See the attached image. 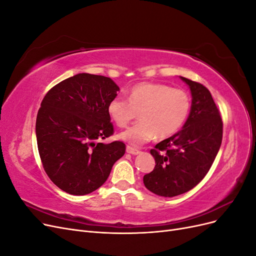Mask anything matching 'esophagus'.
Wrapping results in <instances>:
<instances>
[{
  "label": "esophagus",
  "instance_id": "obj_1",
  "mask_svg": "<svg viewBox=\"0 0 256 256\" xmlns=\"http://www.w3.org/2000/svg\"><path fill=\"white\" fill-rule=\"evenodd\" d=\"M126 152H127L128 154H134V156H136V154H138L141 152L138 150L134 148V147H131V146H127Z\"/></svg>",
  "mask_w": 256,
  "mask_h": 256
}]
</instances>
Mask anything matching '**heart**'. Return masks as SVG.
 Segmentation results:
<instances>
[{"mask_svg": "<svg viewBox=\"0 0 256 256\" xmlns=\"http://www.w3.org/2000/svg\"><path fill=\"white\" fill-rule=\"evenodd\" d=\"M106 109L118 127H126L138 114L141 116L120 134L122 141L138 146L156 136L164 138L175 134L190 114L191 97L184 90L168 84L144 82L129 90L128 100L118 95L113 97Z\"/></svg>", "mask_w": 256, "mask_h": 256, "instance_id": "heart-1", "label": "heart"}]
</instances>
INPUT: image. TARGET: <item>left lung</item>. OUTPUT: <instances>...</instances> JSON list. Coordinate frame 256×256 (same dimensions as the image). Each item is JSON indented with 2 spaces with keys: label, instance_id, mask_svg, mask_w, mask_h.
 <instances>
[{
  "label": "left lung",
  "instance_id": "left-lung-1",
  "mask_svg": "<svg viewBox=\"0 0 256 256\" xmlns=\"http://www.w3.org/2000/svg\"><path fill=\"white\" fill-rule=\"evenodd\" d=\"M189 85L192 104L180 131L150 150L156 166L144 175L145 187L172 198L194 188L212 168L222 142L223 122L210 92L203 84L180 76Z\"/></svg>",
  "mask_w": 256,
  "mask_h": 256
}]
</instances>
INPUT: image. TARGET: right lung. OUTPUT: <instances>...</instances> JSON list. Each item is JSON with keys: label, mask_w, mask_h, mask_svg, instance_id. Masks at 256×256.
Instances as JSON below:
<instances>
[{"label": "right lung", "mask_w": 256, "mask_h": 256, "mask_svg": "<svg viewBox=\"0 0 256 256\" xmlns=\"http://www.w3.org/2000/svg\"><path fill=\"white\" fill-rule=\"evenodd\" d=\"M120 88L108 76L78 74L44 97L36 118L37 146L44 172L72 196L95 191L125 154L120 141L99 143L114 134L108 104Z\"/></svg>", "instance_id": "1"}]
</instances>
